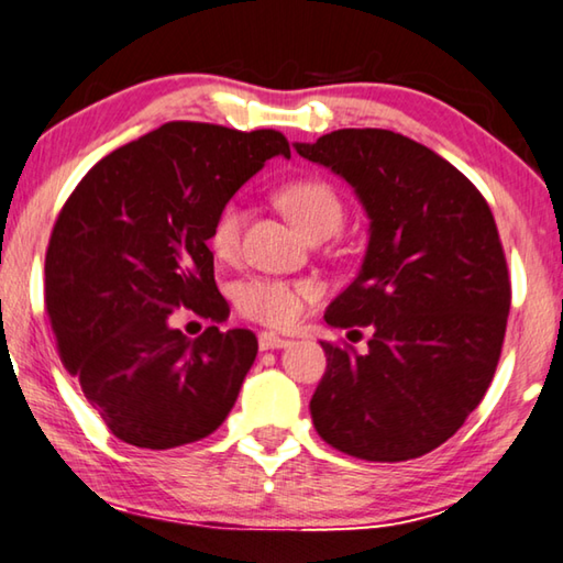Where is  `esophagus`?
<instances>
[{
  "label": "esophagus",
  "mask_w": 563,
  "mask_h": 563,
  "mask_svg": "<svg viewBox=\"0 0 563 563\" xmlns=\"http://www.w3.org/2000/svg\"><path fill=\"white\" fill-rule=\"evenodd\" d=\"M290 340H285V336H278L273 332H261L258 334V346L265 352V350H283V346H288Z\"/></svg>",
  "instance_id": "1"
}]
</instances>
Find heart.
I'll use <instances>...</instances> for the list:
<instances>
[{
	"instance_id": "heart-1",
	"label": "heart",
	"mask_w": 563,
	"mask_h": 563,
	"mask_svg": "<svg viewBox=\"0 0 563 563\" xmlns=\"http://www.w3.org/2000/svg\"><path fill=\"white\" fill-rule=\"evenodd\" d=\"M278 203L300 233L308 239L332 236L344 221V203L330 181L324 179H298L285 184L278 191ZM246 223L236 199L221 203L209 229V249L219 261H233L241 249V233ZM320 288L312 280H275L251 278L236 285L233 305L236 310L268 327H288L302 314L305 305L317 300Z\"/></svg>"
}]
</instances>
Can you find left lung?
I'll use <instances>...</instances> for the list:
<instances>
[{
    "mask_svg": "<svg viewBox=\"0 0 563 563\" xmlns=\"http://www.w3.org/2000/svg\"><path fill=\"white\" fill-rule=\"evenodd\" d=\"M295 150L350 184L372 219L360 275L324 312L342 330L372 327L369 352L322 342L312 423L352 457H421L483 401L503 352L512 285L493 211L451 162L391 130H334Z\"/></svg>",
    "mask_w": 563,
    "mask_h": 563,
    "instance_id": "obj_1",
    "label": "left lung"
}]
</instances>
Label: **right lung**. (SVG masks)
<instances>
[{"instance_id":"right-lung-1","label":"right lung","mask_w":563,"mask_h":563,"mask_svg":"<svg viewBox=\"0 0 563 563\" xmlns=\"http://www.w3.org/2000/svg\"><path fill=\"white\" fill-rule=\"evenodd\" d=\"M278 130L167 122L78 181L46 251V312L60 360L122 443L167 451L217 431L258 354L251 330L189 340L169 314L227 317L211 221L265 159Z\"/></svg>"}]
</instances>
